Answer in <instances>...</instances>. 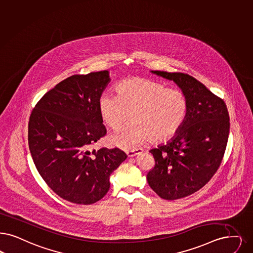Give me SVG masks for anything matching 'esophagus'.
<instances>
[{
  "mask_svg": "<svg viewBox=\"0 0 253 253\" xmlns=\"http://www.w3.org/2000/svg\"><path fill=\"white\" fill-rule=\"evenodd\" d=\"M143 152V150L140 149V148H138V149H134V150H131V151H128V152H126L127 153V156L128 157H133V156H135V155H137V154H139V153H141Z\"/></svg>",
  "mask_w": 253,
  "mask_h": 253,
  "instance_id": "34e87169",
  "label": "esophagus"
}]
</instances>
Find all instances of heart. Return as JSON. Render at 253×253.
Returning a JSON list of instances; mask_svg holds the SVG:
<instances>
[{
	"label": "heart",
	"mask_w": 253,
	"mask_h": 253,
	"mask_svg": "<svg viewBox=\"0 0 253 253\" xmlns=\"http://www.w3.org/2000/svg\"><path fill=\"white\" fill-rule=\"evenodd\" d=\"M116 95L101 94L98 107L102 122L113 131H120L130 119L126 129L112 135L114 146L130 150L151 139L168 141L176 135L186 120L188 102L182 91L151 79L132 77L116 86Z\"/></svg>",
	"instance_id": "heart-1"
}]
</instances>
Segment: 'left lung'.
Here are the masks:
<instances>
[{
	"label": "left lung",
	"instance_id": "obj_1",
	"mask_svg": "<svg viewBox=\"0 0 253 253\" xmlns=\"http://www.w3.org/2000/svg\"><path fill=\"white\" fill-rule=\"evenodd\" d=\"M152 72L174 82L188 102L181 130L166 145L150 151L155 165L147 175L149 185L160 198L173 201L200 190L218 169L229 138L230 117L222 99L192 76Z\"/></svg>",
	"mask_w": 253,
	"mask_h": 253
}]
</instances>
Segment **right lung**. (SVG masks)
<instances>
[{"instance_id": "obj_1", "label": "right lung", "mask_w": 253, "mask_h": 253, "mask_svg": "<svg viewBox=\"0 0 253 253\" xmlns=\"http://www.w3.org/2000/svg\"><path fill=\"white\" fill-rule=\"evenodd\" d=\"M109 82L108 71L72 75L48 91L31 114L28 143L36 168L53 192L72 203L102 199L112 172L127 158L117 148L90 150L106 134L98 101Z\"/></svg>"}]
</instances>
